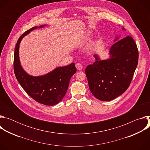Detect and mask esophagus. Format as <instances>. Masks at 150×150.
<instances>
[{
  "label": "esophagus",
  "mask_w": 150,
  "mask_h": 150,
  "mask_svg": "<svg viewBox=\"0 0 150 150\" xmlns=\"http://www.w3.org/2000/svg\"><path fill=\"white\" fill-rule=\"evenodd\" d=\"M76 69H77L78 70H79V71H80V70H82V69L83 67H82L81 63H77L76 64Z\"/></svg>",
  "instance_id": "obj_1"
}]
</instances>
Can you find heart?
<instances>
[{"label": "heart", "mask_w": 150, "mask_h": 150, "mask_svg": "<svg viewBox=\"0 0 150 150\" xmlns=\"http://www.w3.org/2000/svg\"><path fill=\"white\" fill-rule=\"evenodd\" d=\"M98 42H93V43L90 46V47H89V50H90V51H91V52L95 51V50L98 48Z\"/></svg>", "instance_id": "heart-1"}]
</instances>
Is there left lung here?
<instances>
[{
    "label": "left lung",
    "instance_id": "1",
    "mask_svg": "<svg viewBox=\"0 0 150 150\" xmlns=\"http://www.w3.org/2000/svg\"><path fill=\"white\" fill-rule=\"evenodd\" d=\"M116 40L110 49V58L101 60L94 54L95 62L85 69L90 90L101 101H110L122 94L129 87L138 65V51L134 39L117 37Z\"/></svg>",
    "mask_w": 150,
    "mask_h": 150
}]
</instances>
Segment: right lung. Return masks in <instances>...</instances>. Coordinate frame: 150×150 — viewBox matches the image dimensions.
I'll return each mask as SVG.
<instances>
[{"label": "right lung", "instance_id": "right-lung-1", "mask_svg": "<svg viewBox=\"0 0 150 150\" xmlns=\"http://www.w3.org/2000/svg\"><path fill=\"white\" fill-rule=\"evenodd\" d=\"M45 26L41 25L33 27L19 38L15 49L13 69L18 81L28 96L41 104L53 105L59 103L65 96L70 79L76 72L75 63L56 68L44 75L33 76L23 69L19 57V44L24 36L37 28H41Z\"/></svg>", "mask_w": 150, "mask_h": 150}]
</instances>
